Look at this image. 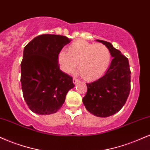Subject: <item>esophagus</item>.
<instances>
[{"mask_svg": "<svg viewBox=\"0 0 150 150\" xmlns=\"http://www.w3.org/2000/svg\"><path fill=\"white\" fill-rule=\"evenodd\" d=\"M79 82V81L78 79H77L76 78H74V79H73V83L74 84V85L77 84Z\"/></svg>", "mask_w": 150, "mask_h": 150, "instance_id": "obj_1", "label": "esophagus"}]
</instances>
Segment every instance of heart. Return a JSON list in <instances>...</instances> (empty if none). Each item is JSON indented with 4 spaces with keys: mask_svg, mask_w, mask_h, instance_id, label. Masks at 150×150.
Listing matches in <instances>:
<instances>
[{
    "mask_svg": "<svg viewBox=\"0 0 150 150\" xmlns=\"http://www.w3.org/2000/svg\"><path fill=\"white\" fill-rule=\"evenodd\" d=\"M110 53L102 44H90L76 41L69 47V52L61 51L58 54L60 69L66 74L76 68L81 76L86 80L98 78L107 69L110 63Z\"/></svg>",
    "mask_w": 150,
    "mask_h": 150,
    "instance_id": "obj_1",
    "label": "heart"
}]
</instances>
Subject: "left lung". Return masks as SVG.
<instances>
[{
    "instance_id": "1",
    "label": "left lung",
    "mask_w": 150,
    "mask_h": 150,
    "mask_svg": "<svg viewBox=\"0 0 150 150\" xmlns=\"http://www.w3.org/2000/svg\"><path fill=\"white\" fill-rule=\"evenodd\" d=\"M97 41L108 48L112 60L103 76L86 83L88 91L83 103L90 113L107 117L117 112L126 103L131 89V71L128 58L110 42Z\"/></svg>"
}]
</instances>
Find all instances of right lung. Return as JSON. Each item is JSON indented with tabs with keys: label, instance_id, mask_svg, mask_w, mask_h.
Listing matches in <instances>:
<instances>
[{
	"label": "right lung",
	"instance_id": "1",
	"mask_svg": "<svg viewBox=\"0 0 150 150\" xmlns=\"http://www.w3.org/2000/svg\"><path fill=\"white\" fill-rule=\"evenodd\" d=\"M71 40L65 36L44 34L24 47L21 64V83L24 100L38 115L55 113L62 107L72 78L60 70L58 54Z\"/></svg>",
	"mask_w": 150,
	"mask_h": 150
}]
</instances>
